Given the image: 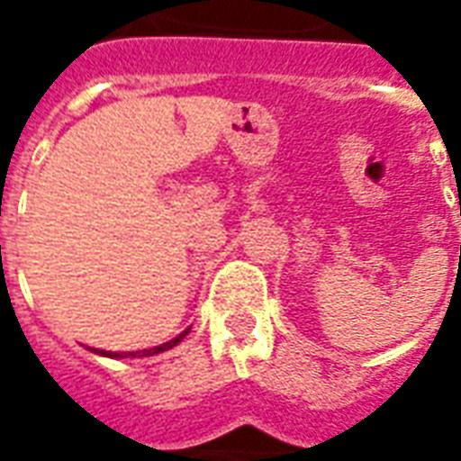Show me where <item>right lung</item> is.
Listing matches in <instances>:
<instances>
[{"instance_id":"right-lung-1","label":"right lung","mask_w":461,"mask_h":461,"mask_svg":"<svg viewBox=\"0 0 461 461\" xmlns=\"http://www.w3.org/2000/svg\"><path fill=\"white\" fill-rule=\"evenodd\" d=\"M187 333H190V329L187 330H182L180 336H177V339H172V340H167V343H162V346H155V348H150V350H140V353H125V356H122V353H104V356H111V357H128V356H155V353H162V350H167V348H172V346H177V343H180L182 339H185V336H187Z\"/></svg>"}]
</instances>
